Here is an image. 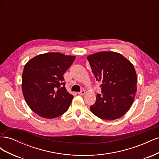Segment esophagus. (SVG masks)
Segmentation results:
<instances>
[{"label":"esophagus","mask_w":159,"mask_h":159,"mask_svg":"<svg viewBox=\"0 0 159 159\" xmlns=\"http://www.w3.org/2000/svg\"><path fill=\"white\" fill-rule=\"evenodd\" d=\"M85 93V91L84 90H82L81 91H80V92L78 93V94L80 95H84Z\"/></svg>","instance_id":"1"}]
</instances>
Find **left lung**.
<instances>
[{"label": "left lung", "mask_w": 159, "mask_h": 159, "mask_svg": "<svg viewBox=\"0 0 159 159\" xmlns=\"http://www.w3.org/2000/svg\"><path fill=\"white\" fill-rule=\"evenodd\" d=\"M103 93H98L90 111L99 118L114 120L129 110L137 92V77L133 64L117 52L103 51L87 57Z\"/></svg>", "instance_id": "1"}]
</instances>
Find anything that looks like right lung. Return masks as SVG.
<instances>
[{
    "mask_svg": "<svg viewBox=\"0 0 159 159\" xmlns=\"http://www.w3.org/2000/svg\"><path fill=\"white\" fill-rule=\"evenodd\" d=\"M75 59L74 56L48 52L32 57L25 64L22 90L33 112L53 119L67 111L74 96L67 91L63 75Z\"/></svg>",
    "mask_w": 159,
    "mask_h": 159,
    "instance_id": "1",
    "label": "right lung"
}]
</instances>
